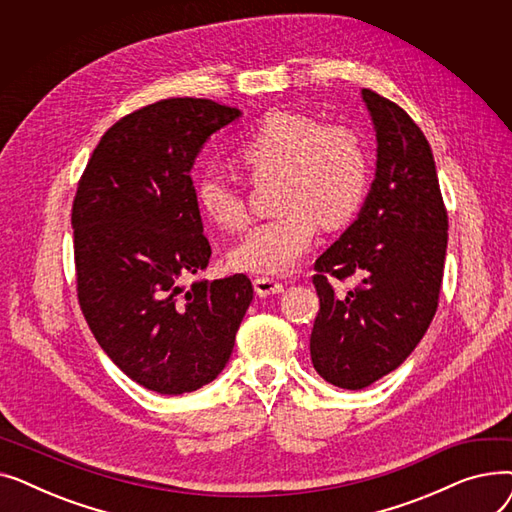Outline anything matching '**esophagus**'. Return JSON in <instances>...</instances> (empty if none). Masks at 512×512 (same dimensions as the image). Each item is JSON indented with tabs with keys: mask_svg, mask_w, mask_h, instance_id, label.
Wrapping results in <instances>:
<instances>
[{
	"mask_svg": "<svg viewBox=\"0 0 512 512\" xmlns=\"http://www.w3.org/2000/svg\"><path fill=\"white\" fill-rule=\"evenodd\" d=\"M255 292L259 297H272V294H280L284 292V284L274 280V278H267V276H259L255 278Z\"/></svg>",
	"mask_w": 512,
	"mask_h": 512,
	"instance_id": "esophagus-1",
	"label": "esophagus"
}]
</instances>
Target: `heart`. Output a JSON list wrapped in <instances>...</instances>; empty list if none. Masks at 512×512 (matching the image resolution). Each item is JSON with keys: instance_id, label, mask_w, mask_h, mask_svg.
Wrapping results in <instances>:
<instances>
[{"instance_id": "obj_1", "label": "heart", "mask_w": 512, "mask_h": 512, "mask_svg": "<svg viewBox=\"0 0 512 512\" xmlns=\"http://www.w3.org/2000/svg\"><path fill=\"white\" fill-rule=\"evenodd\" d=\"M234 159L255 182L278 176L276 205L282 209L230 251L232 267L242 272H290L311 247L319 222L326 228L351 222L369 188V157L359 134L301 112H267L240 141ZM195 193L215 226H245V195L218 172H205Z\"/></svg>"}]
</instances>
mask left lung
Instances as JSON below:
<instances>
[{
	"instance_id": "obj_1",
	"label": "left lung",
	"mask_w": 512,
	"mask_h": 512,
	"mask_svg": "<svg viewBox=\"0 0 512 512\" xmlns=\"http://www.w3.org/2000/svg\"><path fill=\"white\" fill-rule=\"evenodd\" d=\"M378 139V170L359 218L319 255V311L311 361L326 382L361 390L405 361L436 315L448 242V213L432 147L394 101L363 89ZM357 275L338 298L329 276Z\"/></svg>"
}]
</instances>
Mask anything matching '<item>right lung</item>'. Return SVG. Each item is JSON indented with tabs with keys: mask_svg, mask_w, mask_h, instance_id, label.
I'll return each instance as SVG.
<instances>
[{
	"mask_svg": "<svg viewBox=\"0 0 512 512\" xmlns=\"http://www.w3.org/2000/svg\"><path fill=\"white\" fill-rule=\"evenodd\" d=\"M236 107L170 97L120 118L95 147L72 203L78 305L130 380L184 394L226 367L251 301L245 274L195 282L211 247L191 168Z\"/></svg>",
	"mask_w": 512,
	"mask_h": 512,
	"instance_id": "1",
	"label": "right lung"
}]
</instances>
